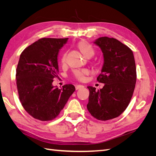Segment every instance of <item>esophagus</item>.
Here are the masks:
<instances>
[{"label":"esophagus","mask_w":156,"mask_h":156,"mask_svg":"<svg viewBox=\"0 0 156 156\" xmlns=\"http://www.w3.org/2000/svg\"><path fill=\"white\" fill-rule=\"evenodd\" d=\"M75 88H76V90H78V89H80V88H84V86L83 85H80V84H79V85H76Z\"/></svg>","instance_id":"obj_1"}]
</instances>
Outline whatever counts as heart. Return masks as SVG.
<instances>
[{"mask_svg":"<svg viewBox=\"0 0 156 156\" xmlns=\"http://www.w3.org/2000/svg\"><path fill=\"white\" fill-rule=\"evenodd\" d=\"M78 48L81 52L83 55L85 56V57L90 58L92 57V56L95 54V49L93 48V46L88 43L87 41H80L77 45ZM66 60V55L64 54L61 58V62L62 64H64ZM88 73V71L87 69H83V70H75L73 72L74 77L79 81H83L84 79V76Z\"/></svg>","mask_w":156,"mask_h":156,"instance_id":"obj_1","label":"heart"}]
</instances>
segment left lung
Segmentation results:
<instances>
[{
	"instance_id": "obj_1",
	"label": "left lung",
	"mask_w": 156,
	"mask_h": 156,
	"mask_svg": "<svg viewBox=\"0 0 156 156\" xmlns=\"http://www.w3.org/2000/svg\"><path fill=\"white\" fill-rule=\"evenodd\" d=\"M94 44L103 56L101 73L97 80L105 84L100 90L87 87V108L94 118L105 121L120 116L128 106L136 80L135 62L133 51L115 38L101 37Z\"/></svg>"
}]
</instances>
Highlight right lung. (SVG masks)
<instances>
[{"label": "right lung", "instance_id": "obj_1", "mask_svg": "<svg viewBox=\"0 0 156 156\" xmlns=\"http://www.w3.org/2000/svg\"><path fill=\"white\" fill-rule=\"evenodd\" d=\"M68 38L44 37L22 52L16 69L19 97L25 110L36 119H54L75 90L73 84L59 89L53 85L58 77V56Z\"/></svg>", "mask_w": 156, "mask_h": 156}]
</instances>
